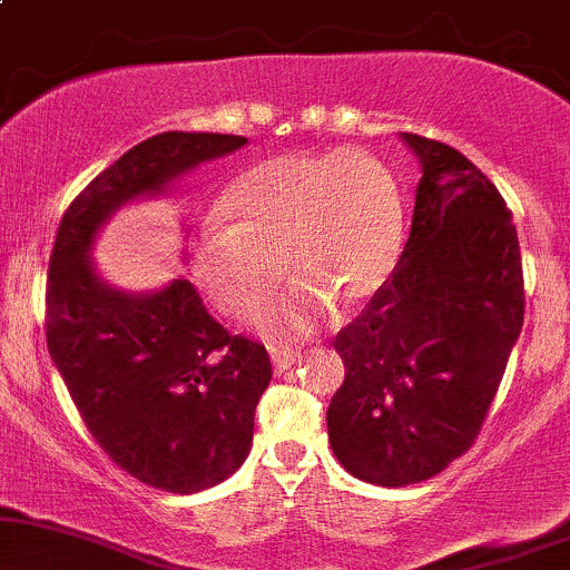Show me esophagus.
<instances>
[{"mask_svg": "<svg viewBox=\"0 0 570 570\" xmlns=\"http://www.w3.org/2000/svg\"><path fill=\"white\" fill-rule=\"evenodd\" d=\"M299 358H303V353L294 351V348H271V362L276 372H284L289 370L292 364H297Z\"/></svg>", "mask_w": 570, "mask_h": 570, "instance_id": "obj_1", "label": "esophagus"}]
</instances>
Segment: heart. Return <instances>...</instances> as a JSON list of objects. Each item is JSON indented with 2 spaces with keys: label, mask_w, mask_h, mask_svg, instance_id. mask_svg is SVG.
<instances>
[{
  "label": "heart",
  "mask_w": 570,
  "mask_h": 570,
  "mask_svg": "<svg viewBox=\"0 0 570 570\" xmlns=\"http://www.w3.org/2000/svg\"><path fill=\"white\" fill-rule=\"evenodd\" d=\"M225 214L230 222L214 214L195 233L193 276L225 316L244 322L276 289L284 265L294 284L259 318L273 335L311 330L332 299H370L402 248L399 185L364 149L257 163L225 195Z\"/></svg>",
  "instance_id": "obj_1"
}]
</instances>
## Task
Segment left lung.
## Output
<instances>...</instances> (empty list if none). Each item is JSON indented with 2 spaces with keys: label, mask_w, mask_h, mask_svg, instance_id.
Instances as JSON below:
<instances>
[{
  "label": "left lung",
  "mask_w": 570,
  "mask_h": 570,
  "mask_svg": "<svg viewBox=\"0 0 570 570\" xmlns=\"http://www.w3.org/2000/svg\"><path fill=\"white\" fill-rule=\"evenodd\" d=\"M410 238L389 281L332 340L345 381L326 410L345 472L399 488L472 448L522 330L512 212L472 160L417 134Z\"/></svg>",
  "instance_id": "1"
}]
</instances>
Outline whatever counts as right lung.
<instances>
[{
    "label": "right lung",
    "mask_w": 570,
    "mask_h": 570,
    "mask_svg": "<svg viewBox=\"0 0 570 570\" xmlns=\"http://www.w3.org/2000/svg\"><path fill=\"white\" fill-rule=\"evenodd\" d=\"M244 144V136L185 130L136 144L71 200L50 254V358L98 448L166 493L206 490L244 463L271 358L265 345L214 322L185 278L153 294L107 286L90 246L122 203L158 195Z\"/></svg>",
    "instance_id": "1"
}]
</instances>
